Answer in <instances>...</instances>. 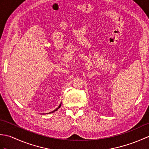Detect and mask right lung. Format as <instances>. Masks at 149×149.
Instances as JSON below:
<instances>
[{
	"instance_id": "obj_1",
	"label": "right lung",
	"mask_w": 149,
	"mask_h": 149,
	"mask_svg": "<svg viewBox=\"0 0 149 149\" xmlns=\"http://www.w3.org/2000/svg\"><path fill=\"white\" fill-rule=\"evenodd\" d=\"M61 104H59V106L58 107H57V108L56 109H55L54 110V111H50V112H49V113H47L46 114H50V113H54V112H55L56 111H57V110H58L59 108V107H61ZM44 114H45V113H42V115H44Z\"/></svg>"
}]
</instances>
